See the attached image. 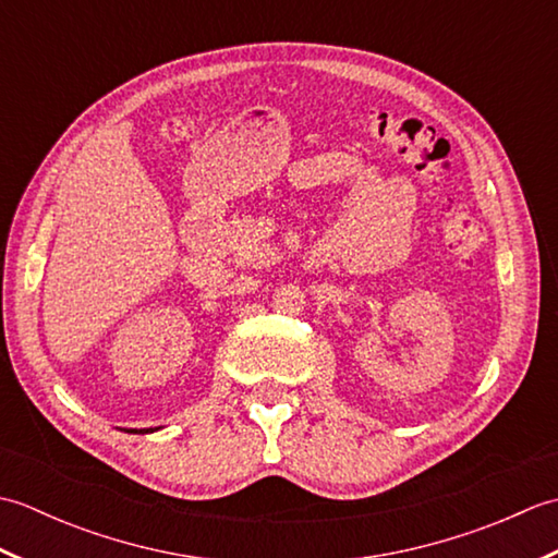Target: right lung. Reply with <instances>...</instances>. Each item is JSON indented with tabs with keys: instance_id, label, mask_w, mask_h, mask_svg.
I'll return each instance as SVG.
<instances>
[{
	"instance_id": "1",
	"label": "right lung",
	"mask_w": 558,
	"mask_h": 558,
	"mask_svg": "<svg viewBox=\"0 0 558 558\" xmlns=\"http://www.w3.org/2000/svg\"><path fill=\"white\" fill-rule=\"evenodd\" d=\"M153 432H158V426H156V429H136V434H153Z\"/></svg>"
}]
</instances>
